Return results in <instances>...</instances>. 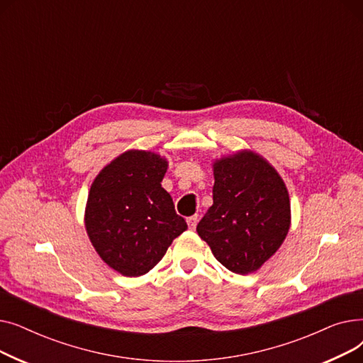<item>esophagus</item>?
<instances>
[{
  "label": "esophagus",
  "mask_w": 363,
  "mask_h": 363,
  "mask_svg": "<svg viewBox=\"0 0 363 363\" xmlns=\"http://www.w3.org/2000/svg\"><path fill=\"white\" fill-rule=\"evenodd\" d=\"M186 223L189 226V230H196V226L199 223V215H193V216L186 218Z\"/></svg>",
  "instance_id": "1"
}]
</instances>
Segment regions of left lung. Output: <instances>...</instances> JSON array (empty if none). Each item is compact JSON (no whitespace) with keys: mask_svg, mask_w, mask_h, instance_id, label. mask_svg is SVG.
Here are the masks:
<instances>
[{"mask_svg":"<svg viewBox=\"0 0 363 363\" xmlns=\"http://www.w3.org/2000/svg\"><path fill=\"white\" fill-rule=\"evenodd\" d=\"M213 174V204L197 233L226 269L255 272L287 237V188L277 170L252 151L218 160Z\"/></svg>","mask_w":363,"mask_h":363,"instance_id":"1","label":"left lung"}]
</instances>
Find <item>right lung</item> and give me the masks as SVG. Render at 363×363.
<instances>
[{"label": "right lung", "instance_id": "obj_1", "mask_svg": "<svg viewBox=\"0 0 363 363\" xmlns=\"http://www.w3.org/2000/svg\"><path fill=\"white\" fill-rule=\"evenodd\" d=\"M167 162L130 150L107 164L91 185L85 226L100 257L125 277H140L162 260L186 230L162 186Z\"/></svg>", "mask_w": 363, "mask_h": 363}]
</instances>
